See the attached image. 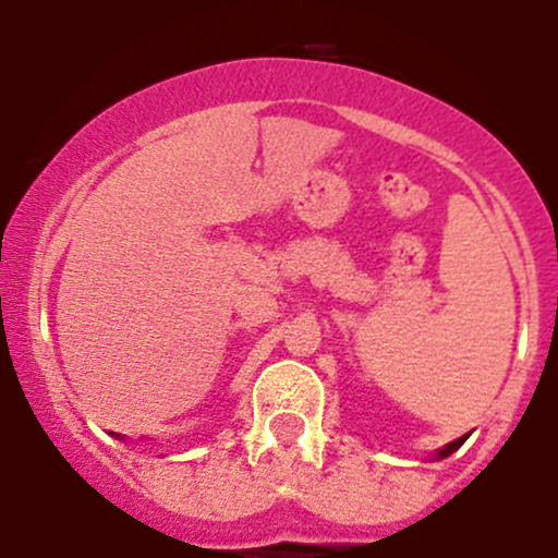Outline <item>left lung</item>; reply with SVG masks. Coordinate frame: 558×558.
I'll list each match as a JSON object with an SVG mask.
<instances>
[{"mask_svg":"<svg viewBox=\"0 0 558 558\" xmlns=\"http://www.w3.org/2000/svg\"><path fill=\"white\" fill-rule=\"evenodd\" d=\"M470 438V433L466 435H462V438H457V440H451V444H446L444 448H438V451H435V459H446V457H451L453 451H459V448H462V444L464 440Z\"/></svg>","mask_w":558,"mask_h":558,"instance_id":"obj_1","label":"left lung"}]
</instances>
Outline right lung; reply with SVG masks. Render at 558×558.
Instances as JSON below:
<instances>
[{"label": "right lung", "mask_w": 558, "mask_h": 558, "mask_svg": "<svg viewBox=\"0 0 558 558\" xmlns=\"http://www.w3.org/2000/svg\"><path fill=\"white\" fill-rule=\"evenodd\" d=\"M112 435H114V438H118V440H125V438H123V435H118V433H112Z\"/></svg>", "instance_id": "1"}]
</instances>
